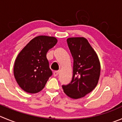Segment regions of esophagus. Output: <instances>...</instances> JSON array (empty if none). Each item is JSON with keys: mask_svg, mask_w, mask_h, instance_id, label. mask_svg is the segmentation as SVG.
Instances as JSON below:
<instances>
[{"mask_svg": "<svg viewBox=\"0 0 122 122\" xmlns=\"http://www.w3.org/2000/svg\"><path fill=\"white\" fill-rule=\"evenodd\" d=\"M59 71H54V73H53V75H54V76H56L59 75Z\"/></svg>", "mask_w": 122, "mask_h": 122, "instance_id": "34e87169", "label": "esophagus"}]
</instances>
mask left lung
<instances>
[{
    "mask_svg": "<svg viewBox=\"0 0 122 122\" xmlns=\"http://www.w3.org/2000/svg\"><path fill=\"white\" fill-rule=\"evenodd\" d=\"M74 59L71 82L62 86L65 93L72 99H79L91 92L98 84L101 64L97 53L84 37L67 39Z\"/></svg>",
    "mask_w": 122,
    "mask_h": 122,
    "instance_id": "obj_1",
    "label": "left lung"
}]
</instances>
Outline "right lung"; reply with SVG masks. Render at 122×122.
<instances>
[{
    "label": "right lung",
    "instance_id": "1",
    "mask_svg": "<svg viewBox=\"0 0 122 122\" xmlns=\"http://www.w3.org/2000/svg\"><path fill=\"white\" fill-rule=\"evenodd\" d=\"M57 42L55 37L38 36L32 39L18 54L15 61L14 75L24 91L36 93L44 88L52 75L47 53Z\"/></svg>",
    "mask_w": 122,
    "mask_h": 122
}]
</instances>
